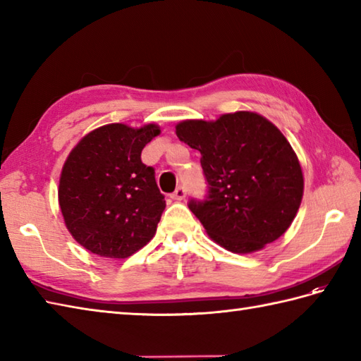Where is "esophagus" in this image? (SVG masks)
I'll return each instance as SVG.
<instances>
[{
  "instance_id": "esophagus-1",
  "label": "esophagus",
  "mask_w": 361,
  "mask_h": 361,
  "mask_svg": "<svg viewBox=\"0 0 361 361\" xmlns=\"http://www.w3.org/2000/svg\"><path fill=\"white\" fill-rule=\"evenodd\" d=\"M171 197L173 198V200H178V202L183 200V198L186 197V188L185 186H178V188L173 190V194Z\"/></svg>"
}]
</instances>
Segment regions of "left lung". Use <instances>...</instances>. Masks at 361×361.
Here are the masks:
<instances>
[{
  "label": "left lung",
  "mask_w": 361,
  "mask_h": 361,
  "mask_svg": "<svg viewBox=\"0 0 361 361\" xmlns=\"http://www.w3.org/2000/svg\"><path fill=\"white\" fill-rule=\"evenodd\" d=\"M180 141L202 153L204 200L188 206L214 242L237 255L262 250L287 231L302 200L301 164L279 128L252 111L183 121Z\"/></svg>",
  "instance_id": "8db88e82"
}]
</instances>
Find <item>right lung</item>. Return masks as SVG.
Segmentation results:
<instances>
[{"instance_id": "right-lung-1", "label": "right lung", "mask_w": 361, "mask_h": 361, "mask_svg": "<svg viewBox=\"0 0 361 361\" xmlns=\"http://www.w3.org/2000/svg\"><path fill=\"white\" fill-rule=\"evenodd\" d=\"M155 124L99 127L71 150L59 185L68 231L93 255L126 259L147 245L166 208L155 169L141 161Z\"/></svg>"}]
</instances>
